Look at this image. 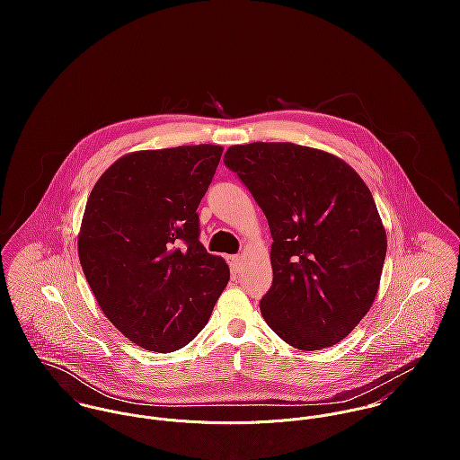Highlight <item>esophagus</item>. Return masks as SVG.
<instances>
[{
	"label": "esophagus",
	"mask_w": 460,
	"mask_h": 460,
	"mask_svg": "<svg viewBox=\"0 0 460 460\" xmlns=\"http://www.w3.org/2000/svg\"><path fill=\"white\" fill-rule=\"evenodd\" d=\"M228 263H230V267H232L234 272H239V270H241V265H243V257H241V255H234V257L228 259Z\"/></svg>",
	"instance_id": "esophagus-1"
}]
</instances>
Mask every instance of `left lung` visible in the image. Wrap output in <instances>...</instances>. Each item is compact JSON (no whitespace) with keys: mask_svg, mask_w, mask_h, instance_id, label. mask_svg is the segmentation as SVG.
<instances>
[{"mask_svg":"<svg viewBox=\"0 0 460 460\" xmlns=\"http://www.w3.org/2000/svg\"><path fill=\"white\" fill-rule=\"evenodd\" d=\"M225 164L262 208L272 285L261 312L283 341L321 350L368 314L386 259V230L363 179L340 157L296 143L234 145Z\"/></svg>","mask_w":460,"mask_h":460,"instance_id":"left-lung-1","label":"left lung"}]
</instances>
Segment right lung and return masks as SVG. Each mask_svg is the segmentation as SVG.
<instances>
[{
  "label": "right lung",
  "instance_id": "add662e5",
  "mask_svg": "<svg viewBox=\"0 0 460 460\" xmlns=\"http://www.w3.org/2000/svg\"><path fill=\"white\" fill-rule=\"evenodd\" d=\"M223 146L131 152L95 182L77 253L102 310L126 338L154 352L188 345L230 279L199 243L198 205Z\"/></svg>",
  "mask_w": 460,
  "mask_h": 460
}]
</instances>
